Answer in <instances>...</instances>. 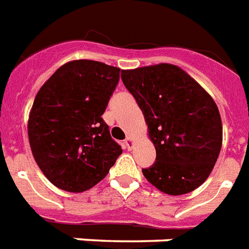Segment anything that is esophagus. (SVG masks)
I'll return each instance as SVG.
<instances>
[{
	"mask_svg": "<svg viewBox=\"0 0 249 249\" xmlns=\"http://www.w3.org/2000/svg\"><path fill=\"white\" fill-rule=\"evenodd\" d=\"M124 143H125V146H126V148L132 149V148H133V145H134V141H133V139L130 137V136H128V137L125 139Z\"/></svg>",
	"mask_w": 249,
	"mask_h": 249,
	"instance_id": "esophagus-1",
	"label": "esophagus"
}]
</instances>
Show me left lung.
I'll return each mask as SVG.
<instances>
[{"mask_svg": "<svg viewBox=\"0 0 249 249\" xmlns=\"http://www.w3.org/2000/svg\"><path fill=\"white\" fill-rule=\"evenodd\" d=\"M121 79L142 110L157 153L143 177L169 195L198 189L222 149V119L213 97L174 64L123 70Z\"/></svg>", "mask_w": 249, "mask_h": 249, "instance_id": "obj_1", "label": "left lung"}]
</instances>
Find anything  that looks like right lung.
Returning <instances> with one entry per match:
<instances>
[{"label": "right lung", "instance_id": "add662e5", "mask_svg": "<svg viewBox=\"0 0 249 249\" xmlns=\"http://www.w3.org/2000/svg\"><path fill=\"white\" fill-rule=\"evenodd\" d=\"M120 71L96 60H71L36 93L27 123L29 142L36 165L58 189H91L123 153L101 117Z\"/></svg>", "mask_w": 249, "mask_h": 249}]
</instances>
